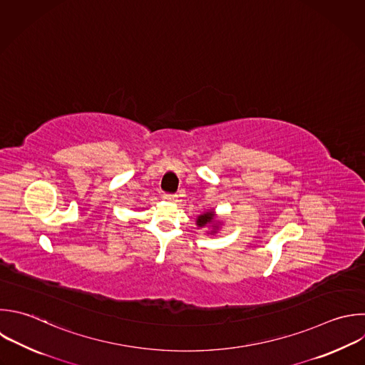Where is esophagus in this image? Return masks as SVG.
Listing matches in <instances>:
<instances>
[{"mask_svg":"<svg viewBox=\"0 0 365 365\" xmlns=\"http://www.w3.org/2000/svg\"><path fill=\"white\" fill-rule=\"evenodd\" d=\"M164 198H165L167 201H170V202H175V201H177V197H175V195H171V194L164 195Z\"/></svg>","mask_w":365,"mask_h":365,"instance_id":"34e87169","label":"esophagus"}]
</instances>
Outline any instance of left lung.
Returning <instances> with one entry per match:
<instances>
[{
    "label": "left lung",
    "instance_id": "left-lung-1",
    "mask_svg": "<svg viewBox=\"0 0 365 365\" xmlns=\"http://www.w3.org/2000/svg\"><path fill=\"white\" fill-rule=\"evenodd\" d=\"M195 224L198 228H207V234L210 235H214L220 231V227H221V221L218 218V215L215 214L214 210H207L204 211L202 214H200L195 220Z\"/></svg>",
    "mask_w": 365,
    "mask_h": 365
}]
</instances>
